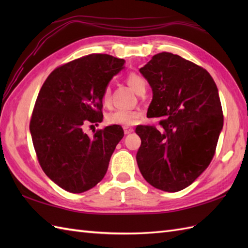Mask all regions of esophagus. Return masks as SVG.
Listing matches in <instances>:
<instances>
[{
  "instance_id": "obj_1",
  "label": "esophagus",
  "mask_w": 248,
  "mask_h": 248,
  "mask_svg": "<svg viewBox=\"0 0 248 248\" xmlns=\"http://www.w3.org/2000/svg\"><path fill=\"white\" fill-rule=\"evenodd\" d=\"M124 134H130L134 132V129L131 127H124Z\"/></svg>"
}]
</instances>
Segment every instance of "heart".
Masks as SVG:
<instances>
[{
    "label": "heart",
    "instance_id": "b5f03b06",
    "mask_svg": "<svg viewBox=\"0 0 248 248\" xmlns=\"http://www.w3.org/2000/svg\"><path fill=\"white\" fill-rule=\"evenodd\" d=\"M128 85L139 93L141 89H146V81L138 73H130L127 77ZM102 102L104 105H109L110 89L107 87L102 93ZM143 118V112L139 108H116L105 116V121L108 124L121 125V127H131L139 123Z\"/></svg>",
    "mask_w": 248,
    "mask_h": 248
}]
</instances>
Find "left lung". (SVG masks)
<instances>
[{
    "label": "left lung",
    "mask_w": 248,
    "mask_h": 248,
    "mask_svg": "<svg viewBox=\"0 0 248 248\" xmlns=\"http://www.w3.org/2000/svg\"><path fill=\"white\" fill-rule=\"evenodd\" d=\"M152 88L148 117L159 125H138L141 140L136 161L155 188L178 192L202 175L212 161L224 116L210 73L183 57L162 52L140 69Z\"/></svg>",
    "instance_id": "1"
}]
</instances>
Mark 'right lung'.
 <instances>
[{
  "instance_id": "1",
  "label": "right lung",
  "mask_w": 248,
  "mask_h": 248,
  "mask_svg": "<svg viewBox=\"0 0 248 248\" xmlns=\"http://www.w3.org/2000/svg\"><path fill=\"white\" fill-rule=\"evenodd\" d=\"M124 61L91 54L55 68L46 78L31 114L30 131L39 164L57 186L70 193L93 188L107 173L124 130L108 125L93 138L86 124L102 121V93Z\"/></svg>"
}]
</instances>
